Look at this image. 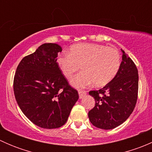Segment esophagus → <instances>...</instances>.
Segmentation results:
<instances>
[{
    "instance_id": "34e87169",
    "label": "esophagus",
    "mask_w": 152,
    "mask_h": 152,
    "mask_svg": "<svg viewBox=\"0 0 152 152\" xmlns=\"http://www.w3.org/2000/svg\"><path fill=\"white\" fill-rule=\"evenodd\" d=\"M86 94H87V93H86L85 91H81V90H79V99H82V98L85 97V96H86Z\"/></svg>"
}]
</instances>
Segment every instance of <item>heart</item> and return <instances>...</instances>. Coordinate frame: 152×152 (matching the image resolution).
Segmentation results:
<instances>
[{
	"label": "heart",
	"mask_w": 152,
	"mask_h": 152,
	"mask_svg": "<svg viewBox=\"0 0 152 152\" xmlns=\"http://www.w3.org/2000/svg\"><path fill=\"white\" fill-rule=\"evenodd\" d=\"M56 63L67 79H70L80 67L82 72L70 82L75 88H85L93 83L102 87L117 75L121 55L117 49L100 44L78 43L70 47L68 54L59 55Z\"/></svg>",
	"instance_id": "heart-1"
}]
</instances>
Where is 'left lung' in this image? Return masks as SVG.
<instances>
[{
	"instance_id": "1",
	"label": "left lung",
	"mask_w": 152,
	"mask_h": 152,
	"mask_svg": "<svg viewBox=\"0 0 152 152\" xmlns=\"http://www.w3.org/2000/svg\"><path fill=\"white\" fill-rule=\"evenodd\" d=\"M121 50L122 62L115 77L103 88L89 92L96 101L88 113L89 119L102 129H113L126 121L137 102L138 71L129 56Z\"/></svg>"
}]
</instances>
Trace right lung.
I'll list each match as a JSON object with an SVG mask.
<instances>
[{
    "instance_id": "obj_1",
    "label": "right lung",
    "mask_w": 152,
    "mask_h": 152,
    "mask_svg": "<svg viewBox=\"0 0 152 152\" xmlns=\"http://www.w3.org/2000/svg\"><path fill=\"white\" fill-rule=\"evenodd\" d=\"M62 47L44 43L25 56L17 67L14 93L23 114L35 125L56 129L67 122L79 94L56 63Z\"/></svg>"
}]
</instances>
